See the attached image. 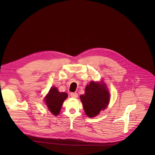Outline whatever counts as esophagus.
Masks as SVG:
<instances>
[{
	"label": "esophagus",
	"mask_w": 155,
	"mask_h": 155,
	"mask_svg": "<svg viewBox=\"0 0 155 155\" xmlns=\"http://www.w3.org/2000/svg\"><path fill=\"white\" fill-rule=\"evenodd\" d=\"M70 95V97H71L72 98H78V94L77 93H76V92H71Z\"/></svg>",
	"instance_id": "1"
}]
</instances>
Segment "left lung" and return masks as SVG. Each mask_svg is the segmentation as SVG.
<instances>
[{
    "instance_id": "8db88e82",
    "label": "left lung",
    "mask_w": 155,
    "mask_h": 155,
    "mask_svg": "<svg viewBox=\"0 0 155 155\" xmlns=\"http://www.w3.org/2000/svg\"><path fill=\"white\" fill-rule=\"evenodd\" d=\"M106 88L104 84L91 82L85 88V94L81 95L84 110L89 117H95L107 107L110 95Z\"/></svg>"
}]
</instances>
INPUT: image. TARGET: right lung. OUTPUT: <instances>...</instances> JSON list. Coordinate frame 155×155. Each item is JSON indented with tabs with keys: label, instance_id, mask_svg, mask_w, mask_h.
Listing matches in <instances>:
<instances>
[{
	"label": "right lung",
	"instance_id": "right-lung-1",
	"mask_svg": "<svg viewBox=\"0 0 155 155\" xmlns=\"http://www.w3.org/2000/svg\"><path fill=\"white\" fill-rule=\"evenodd\" d=\"M67 97V93L60 92L57 88L52 87L46 95L45 101L49 110L54 115L57 116L60 113L62 104Z\"/></svg>",
	"mask_w": 155,
	"mask_h": 155
}]
</instances>
